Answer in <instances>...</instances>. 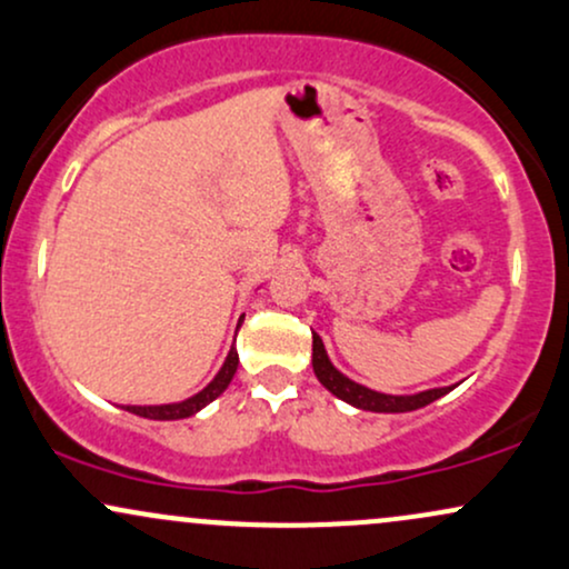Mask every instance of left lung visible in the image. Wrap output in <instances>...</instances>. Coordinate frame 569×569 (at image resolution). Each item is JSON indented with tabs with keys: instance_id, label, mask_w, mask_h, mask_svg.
I'll return each mask as SVG.
<instances>
[{
	"instance_id": "left-lung-1",
	"label": "left lung",
	"mask_w": 569,
	"mask_h": 569,
	"mask_svg": "<svg viewBox=\"0 0 569 569\" xmlns=\"http://www.w3.org/2000/svg\"><path fill=\"white\" fill-rule=\"evenodd\" d=\"M312 371L321 380V385L329 393H335L342 401H348L350 407L363 409V411H385V415H398V411H415L433 403L436 398L447 396L449 390L455 388H433V390H422V393L415 396H388V393H377V390L367 388V385L352 382L350 377H345L335 363L329 361L323 348V339L312 331Z\"/></svg>"
}]
</instances>
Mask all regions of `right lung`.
Instances as JSON below:
<instances>
[{
	"instance_id": "1",
	"label": "right lung",
	"mask_w": 569,
	"mask_h": 569,
	"mask_svg": "<svg viewBox=\"0 0 569 569\" xmlns=\"http://www.w3.org/2000/svg\"><path fill=\"white\" fill-rule=\"evenodd\" d=\"M234 371H238V350L230 348L224 367L219 369V375L213 377V380L208 382L200 393H194L192 398H187V401H179V403H160V407H126V411H133V415L147 417V420H184V417L198 415V411L202 407H208L213 398H219L221 393H224L227 385L232 382Z\"/></svg>"
}]
</instances>
